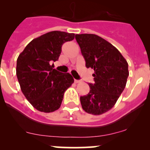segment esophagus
<instances>
[{"instance_id":"esophagus-1","label":"esophagus","mask_w":150,"mask_h":150,"mask_svg":"<svg viewBox=\"0 0 150 150\" xmlns=\"http://www.w3.org/2000/svg\"><path fill=\"white\" fill-rule=\"evenodd\" d=\"M80 81H79V80H76V79L74 80V82H75V83H80Z\"/></svg>"}]
</instances>
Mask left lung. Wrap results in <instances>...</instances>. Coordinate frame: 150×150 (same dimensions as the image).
<instances>
[{"label":"left lung","mask_w":150,"mask_h":150,"mask_svg":"<svg viewBox=\"0 0 150 150\" xmlns=\"http://www.w3.org/2000/svg\"><path fill=\"white\" fill-rule=\"evenodd\" d=\"M87 68L94 70V83L90 91L81 96L84 111L99 115L112 108L125 87L128 64L120 51L102 38L94 34L75 35Z\"/></svg>","instance_id":"left-lung-1"}]
</instances>
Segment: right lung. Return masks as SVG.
I'll return each instance as SVG.
<instances>
[{
	"label": "right lung",
	"instance_id": "right-lung-1",
	"mask_svg": "<svg viewBox=\"0 0 150 150\" xmlns=\"http://www.w3.org/2000/svg\"><path fill=\"white\" fill-rule=\"evenodd\" d=\"M74 38V33L49 32L33 39L18 57L16 71L21 90L38 111L58 110L64 92L74 83L70 74L59 72L51 65L59 59L62 45Z\"/></svg>",
	"mask_w": 150,
	"mask_h": 150
}]
</instances>
